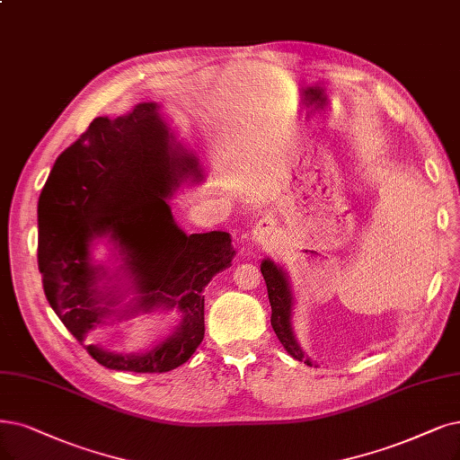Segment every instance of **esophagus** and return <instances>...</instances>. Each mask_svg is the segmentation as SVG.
<instances>
[{"label": "esophagus", "mask_w": 460, "mask_h": 460, "mask_svg": "<svg viewBox=\"0 0 460 460\" xmlns=\"http://www.w3.org/2000/svg\"><path fill=\"white\" fill-rule=\"evenodd\" d=\"M277 236V226L270 217H261L252 229V241L256 244H270Z\"/></svg>", "instance_id": "obj_1"}]
</instances>
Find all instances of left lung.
<instances>
[{"instance_id": "1", "label": "left lung", "mask_w": 460, "mask_h": 460, "mask_svg": "<svg viewBox=\"0 0 460 460\" xmlns=\"http://www.w3.org/2000/svg\"><path fill=\"white\" fill-rule=\"evenodd\" d=\"M261 275L267 284L270 313H273L270 314V326H273L279 341L296 360L313 366L303 356L292 332V294H290V286H288L286 275L282 273V269H279L273 261H267V260L261 263Z\"/></svg>"}]
</instances>
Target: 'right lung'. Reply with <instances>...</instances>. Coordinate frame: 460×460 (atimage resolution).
<instances>
[{
	"label": "right lung",
	"mask_w": 460,
	"mask_h": 460,
	"mask_svg": "<svg viewBox=\"0 0 460 460\" xmlns=\"http://www.w3.org/2000/svg\"><path fill=\"white\" fill-rule=\"evenodd\" d=\"M187 176H200L197 159L174 146L157 104L123 117H98L64 149L38 202V265L53 311L77 341L100 324L94 236L110 233L140 294L138 309L178 307L180 326L146 354H113L84 345L104 367L164 373L191 358L204 337V286L231 267V234H185L166 199Z\"/></svg>",
	"instance_id": "right-lung-1"
}]
</instances>
